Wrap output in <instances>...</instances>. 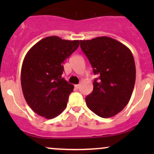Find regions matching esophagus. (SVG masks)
I'll list each match as a JSON object with an SVG mask.
<instances>
[{
	"label": "esophagus",
	"instance_id": "34e87169",
	"mask_svg": "<svg viewBox=\"0 0 154 154\" xmlns=\"http://www.w3.org/2000/svg\"><path fill=\"white\" fill-rule=\"evenodd\" d=\"M79 87H80V85H79V84L75 85V88H76V89H79Z\"/></svg>",
	"mask_w": 154,
	"mask_h": 154
}]
</instances>
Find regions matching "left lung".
Wrapping results in <instances>:
<instances>
[{
  "label": "left lung",
  "mask_w": 154,
  "mask_h": 154,
  "mask_svg": "<svg viewBox=\"0 0 154 154\" xmlns=\"http://www.w3.org/2000/svg\"><path fill=\"white\" fill-rule=\"evenodd\" d=\"M94 75L93 91L86 104L96 115L109 118L119 113L130 101L135 82V63L131 51L109 37L80 40Z\"/></svg>",
  "instance_id": "1"
}]
</instances>
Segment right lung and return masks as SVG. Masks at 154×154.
I'll list each match as a JSON object with an SVG mask.
<instances>
[{
	"label": "right lung",
	"mask_w": 154,
	"mask_h": 154,
	"mask_svg": "<svg viewBox=\"0 0 154 154\" xmlns=\"http://www.w3.org/2000/svg\"><path fill=\"white\" fill-rule=\"evenodd\" d=\"M79 45V40L50 36L26 54L21 72L22 89L26 103L38 115L53 119L66 109L74 85L61 77L63 63Z\"/></svg>",
	"instance_id": "1"
}]
</instances>
